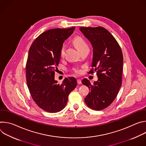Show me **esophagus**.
I'll return each mask as SVG.
<instances>
[{
    "label": "esophagus",
    "mask_w": 146,
    "mask_h": 146,
    "mask_svg": "<svg viewBox=\"0 0 146 146\" xmlns=\"http://www.w3.org/2000/svg\"><path fill=\"white\" fill-rule=\"evenodd\" d=\"M77 83L78 84H81V79H77Z\"/></svg>",
    "instance_id": "obj_1"
}]
</instances>
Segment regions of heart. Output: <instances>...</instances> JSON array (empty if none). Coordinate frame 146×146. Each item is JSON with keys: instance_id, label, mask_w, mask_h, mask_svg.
<instances>
[{"instance_id": "b5f03b06", "label": "heart", "mask_w": 146, "mask_h": 146, "mask_svg": "<svg viewBox=\"0 0 146 146\" xmlns=\"http://www.w3.org/2000/svg\"><path fill=\"white\" fill-rule=\"evenodd\" d=\"M72 41H73L74 45L76 46V47L77 48V50L79 51H81V50H82L83 48L88 47V45L87 44L85 40L80 36H77L74 37L73 38ZM65 47L64 46H62L60 49L59 54H60V56H64V55L65 54ZM74 72L76 73H79V70H78L77 69H74Z\"/></svg>"}]
</instances>
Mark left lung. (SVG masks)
<instances>
[{
	"label": "left lung",
	"instance_id": "8db88e82",
	"mask_svg": "<svg viewBox=\"0 0 146 146\" xmlns=\"http://www.w3.org/2000/svg\"><path fill=\"white\" fill-rule=\"evenodd\" d=\"M80 31L90 41L93 48L92 68L88 73L96 72L98 80L91 84L87 78L82 83L90 92L84 100L88 107L102 110L115 99L122 84L123 55L119 45L105 28L80 27Z\"/></svg>",
	"mask_w": 146,
	"mask_h": 146
}]
</instances>
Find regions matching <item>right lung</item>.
<instances>
[{
  "instance_id": "1",
  "label": "right lung",
  "mask_w": 146,
  "mask_h": 146,
  "mask_svg": "<svg viewBox=\"0 0 146 146\" xmlns=\"http://www.w3.org/2000/svg\"><path fill=\"white\" fill-rule=\"evenodd\" d=\"M75 27L56 28L40 35L32 44L26 65L27 86L37 106L49 113H57L66 105L69 94L76 88L74 77L65 78L62 84L55 80L60 61V49Z\"/></svg>"
}]
</instances>
